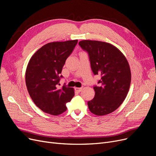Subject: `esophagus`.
Listing matches in <instances>:
<instances>
[{
    "mask_svg": "<svg viewBox=\"0 0 156 156\" xmlns=\"http://www.w3.org/2000/svg\"><path fill=\"white\" fill-rule=\"evenodd\" d=\"M75 90L77 92H80L81 90H82V88H78V87H76L75 88Z\"/></svg>",
    "mask_w": 156,
    "mask_h": 156,
    "instance_id": "34e87169",
    "label": "esophagus"
}]
</instances>
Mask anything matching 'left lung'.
Instances as JSON below:
<instances>
[{"label": "left lung", "instance_id": "obj_1", "mask_svg": "<svg viewBox=\"0 0 156 156\" xmlns=\"http://www.w3.org/2000/svg\"><path fill=\"white\" fill-rule=\"evenodd\" d=\"M79 44L88 52L94 74L101 76L99 87H94L95 96L88 102L89 110L97 116L110 114L120 106L129 92V63L119 49L107 42L88 40Z\"/></svg>", "mask_w": 156, "mask_h": 156}]
</instances>
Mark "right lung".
Listing matches in <instances>:
<instances>
[{
	"mask_svg": "<svg viewBox=\"0 0 156 156\" xmlns=\"http://www.w3.org/2000/svg\"><path fill=\"white\" fill-rule=\"evenodd\" d=\"M77 40L48 43L37 50L28 63L25 72L27 90L44 112L57 116L67 109L66 104L75 95L73 88H59L60 78L66 60L72 53Z\"/></svg>",
	"mask_w": 156,
	"mask_h": 156,
	"instance_id": "obj_1",
	"label": "right lung"
}]
</instances>
